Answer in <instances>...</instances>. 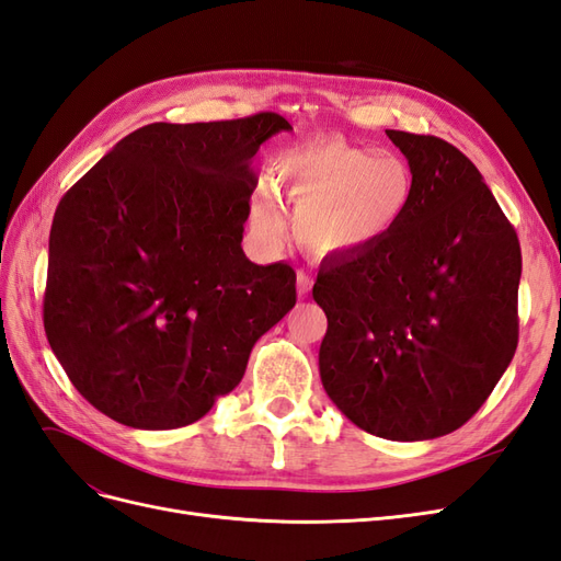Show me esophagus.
Masks as SVG:
<instances>
[{"mask_svg":"<svg viewBox=\"0 0 561 561\" xmlns=\"http://www.w3.org/2000/svg\"><path fill=\"white\" fill-rule=\"evenodd\" d=\"M313 287V278L307 274V271H297V295L307 297Z\"/></svg>","mask_w":561,"mask_h":561,"instance_id":"obj_1","label":"esophagus"}]
</instances>
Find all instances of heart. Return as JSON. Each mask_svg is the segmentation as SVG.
I'll return each mask as SVG.
<instances>
[{
	"label": "heart",
	"instance_id": "heart-1",
	"mask_svg": "<svg viewBox=\"0 0 561 561\" xmlns=\"http://www.w3.org/2000/svg\"><path fill=\"white\" fill-rule=\"evenodd\" d=\"M274 175L295 210L297 239L320 254H353L375 248L410 215L416 198L412 163L393 151L313 138L276 159ZM254 222L276 236L285 219L271 192L254 206Z\"/></svg>",
	"mask_w": 561,
	"mask_h": 561
}]
</instances>
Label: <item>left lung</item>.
Wrapping results in <instances>:
<instances>
[{
    "label": "left lung",
    "mask_w": 561,
    "mask_h": 561,
    "mask_svg": "<svg viewBox=\"0 0 561 561\" xmlns=\"http://www.w3.org/2000/svg\"><path fill=\"white\" fill-rule=\"evenodd\" d=\"M386 135L414 168V206L379 245L320 266L318 367L355 426L419 443L461 428L511 365L522 252L466 154L433 135Z\"/></svg>",
    "instance_id": "8db88e82"
}]
</instances>
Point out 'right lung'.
<instances>
[{
  "instance_id": "add662e5",
  "label": "right lung",
  "mask_w": 561,
  "mask_h": 561,
  "mask_svg": "<svg viewBox=\"0 0 561 561\" xmlns=\"http://www.w3.org/2000/svg\"><path fill=\"white\" fill-rule=\"evenodd\" d=\"M280 114L149 124L67 192L48 236L44 328L65 375L130 428L206 416L295 307V271L241 248L252 159Z\"/></svg>"
}]
</instances>
